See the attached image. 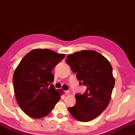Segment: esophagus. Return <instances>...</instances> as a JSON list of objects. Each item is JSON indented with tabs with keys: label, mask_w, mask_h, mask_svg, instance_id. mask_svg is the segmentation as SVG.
Wrapping results in <instances>:
<instances>
[{
	"label": "esophagus",
	"mask_w": 135,
	"mask_h": 135,
	"mask_svg": "<svg viewBox=\"0 0 135 135\" xmlns=\"http://www.w3.org/2000/svg\"><path fill=\"white\" fill-rule=\"evenodd\" d=\"M64 93H65V94L67 95L70 94V91H68V90H65V91H64Z\"/></svg>",
	"instance_id": "esophagus-1"
}]
</instances>
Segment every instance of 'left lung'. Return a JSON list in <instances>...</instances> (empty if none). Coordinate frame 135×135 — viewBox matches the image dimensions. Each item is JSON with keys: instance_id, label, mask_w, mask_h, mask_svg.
<instances>
[{"instance_id": "1", "label": "left lung", "mask_w": 135, "mask_h": 135, "mask_svg": "<svg viewBox=\"0 0 135 135\" xmlns=\"http://www.w3.org/2000/svg\"><path fill=\"white\" fill-rule=\"evenodd\" d=\"M65 62L77 73L80 85L87 88L83 94L75 95L76 105L68 110L79 121L89 122L99 115L110 101L115 83L111 64L95 51H81L69 55Z\"/></svg>"}]
</instances>
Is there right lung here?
Masks as SVG:
<instances>
[{
  "instance_id": "add662e5",
  "label": "right lung",
  "mask_w": 135,
  "mask_h": 135,
  "mask_svg": "<svg viewBox=\"0 0 135 135\" xmlns=\"http://www.w3.org/2000/svg\"><path fill=\"white\" fill-rule=\"evenodd\" d=\"M47 49H36L27 54L13 74V85L17 103L27 115L34 118L45 117L61 99V89L56 90L52 73L64 58Z\"/></svg>"
}]
</instances>
